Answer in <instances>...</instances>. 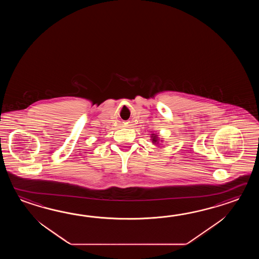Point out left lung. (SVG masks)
Instances as JSON below:
<instances>
[{
    "instance_id": "left-lung-1",
    "label": "left lung",
    "mask_w": 259,
    "mask_h": 259,
    "mask_svg": "<svg viewBox=\"0 0 259 259\" xmlns=\"http://www.w3.org/2000/svg\"><path fill=\"white\" fill-rule=\"evenodd\" d=\"M151 141L153 144H155V146H159V143H163V139L159 138V135L157 133H152L151 134Z\"/></svg>"
}]
</instances>
